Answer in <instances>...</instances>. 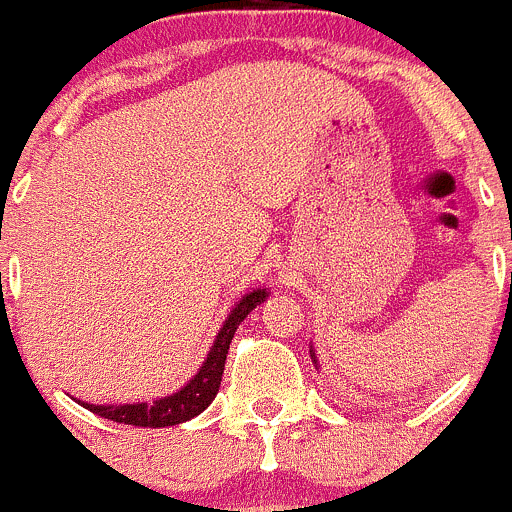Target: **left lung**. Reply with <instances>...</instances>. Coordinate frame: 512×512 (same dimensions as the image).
I'll list each match as a JSON object with an SVG mask.
<instances>
[{"instance_id": "obj_1", "label": "left lung", "mask_w": 512, "mask_h": 512, "mask_svg": "<svg viewBox=\"0 0 512 512\" xmlns=\"http://www.w3.org/2000/svg\"><path fill=\"white\" fill-rule=\"evenodd\" d=\"M312 359H314V354H312ZM314 364H317V361H314Z\"/></svg>"}]
</instances>
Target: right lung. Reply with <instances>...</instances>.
Here are the masks:
<instances>
[{"instance_id":"right-lung-1","label":"right lung","mask_w":512,"mask_h":512,"mask_svg":"<svg viewBox=\"0 0 512 512\" xmlns=\"http://www.w3.org/2000/svg\"><path fill=\"white\" fill-rule=\"evenodd\" d=\"M265 299H267L265 289H255V292L245 294V297L235 304V309H232L230 317L225 319L223 329H220L218 337H215L213 349H210L208 359L203 361L198 374H195L183 389L175 391L173 396H165V399L153 401V404H126V406L84 404V406L103 418H111V421L116 423H128V426H141V428L175 426V423L190 421L193 416L203 414L220 389L227 349H230V342L232 337H235L237 327H240L242 319H245L257 304L265 302Z\"/></svg>"}]
</instances>
